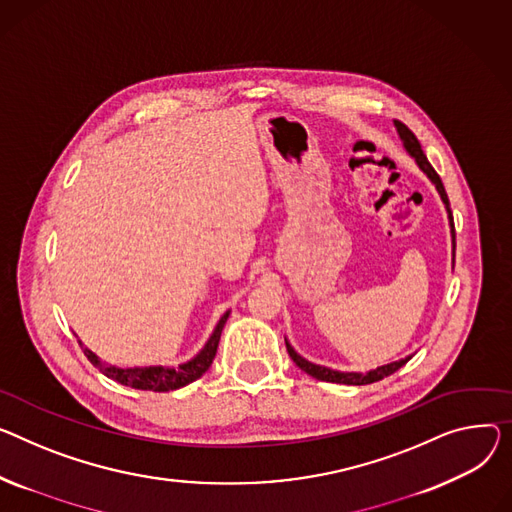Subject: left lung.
Listing matches in <instances>:
<instances>
[{
  "mask_svg": "<svg viewBox=\"0 0 512 512\" xmlns=\"http://www.w3.org/2000/svg\"><path fill=\"white\" fill-rule=\"evenodd\" d=\"M395 127H397V133H399V138H401V142H403V148L407 150V154H410V156L416 160V164L420 166L422 173L434 183V187H436V191H438L442 203H445V206H447L449 224H451V236H453V249H455V224H453V212H451V203H449L445 185H442L440 177L436 175V170H434L432 164L428 162V158H426V154H424V150H422L418 138L412 133V129L407 127V125H403L401 121H395ZM286 348H288L290 358L294 360V364H296L300 370H304L306 374H311L313 379L327 381V383H339V385H370V383H377V381L389 377V374H393L395 370H399L403 364H407V360H412V356H407V358H401V360H397V362H391V364L374 368V370H370V372H366V374H362V372H339V370H331V368H325V366H319V364H313V362H309V360H304L302 356H298V354L294 352V348H292L288 342H286Z\"/></svg>",
  "mask_w": 512,
  "mask_h": 512,
  "instance_id": "left-lung-1",
  "label": "left lung"
}]
</instances>
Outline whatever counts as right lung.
I'll list each match as a JSON object with an SVG mask.
<instances>
[{
  "instance_id": "right-lung-1",
  "label": "right lung",
  "mask_w": 512,
  "mask_h": 512,
  "mask_svg": "<svg viewBox=\"0 0 512 512\" xmlns=\"http://www.w3.org/2000/svg\"><path fill=\"white\" fill-rule=\"evenodd\" d=\"M230 313H224L214 329V333L210 335L208 344L203 346V350L191 358L189 362L185 364H179L177 368H166V366H144V368H117V366H111V364H105L100 362L96 354H92L88 348L82 346L86 358L102 372L105 377L125 385V387H133V389H140V391H158V393H164V391H175V389H181L193 381H197L203 372H206L214 358H216V352H218V344H220V335H222V329H224V323L228 319Z\"/></svg>"
}]
</instances>
